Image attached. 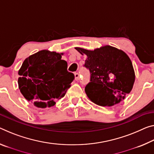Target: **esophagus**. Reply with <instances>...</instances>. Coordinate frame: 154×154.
Here are the masks:
<instances>
[{
	"mask_svg": "<svg viewBox=\"0 0 154 154\" xmlns=\"http://www.w3.org/2000/svg\"><path fill=\"white\" fill-rule=\"evenodd\" d=\"M74 75H75V79L76 80V81H77V80L79 79V73L75 72Z\"/></svg>",
	"mask_w": 154,
	"mask_h": 154,
	"instance_id": "1",
	"label": "esophagus"
}]
</instances>
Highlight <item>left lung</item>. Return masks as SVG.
Returning <instances> with one entry per match:
<instances>
[{
    "mask_svg": "<svg viewBox=\"0 0 154 154\" xmlns=\"http://www.w3.org/2000/svg\"><path fill=\"white\" fill-rule=\"evenodd\" d=\"M75 48L86 56L84 66L91 75L85 92L90 101L103 107L113 106L123 101L135 82V72L129 56L123 51L109 45L93 51Z\"/></svg>",
    "mask_w": 154,
    "mask_h": 154,
    "instance_id": "obj_1",
    "label": "left lung"
}]
</instances>
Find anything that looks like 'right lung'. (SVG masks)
Wrapping results in <instances>:
<instances>
[{"mask_svg":"<svg viewBox=\"0 0 154 154\" xmlns=\"http://www.w3.org/2000/svg\"><path fill=\"white\" fill-rule=\"evenodd\" d=\"M63 53L42 50L26 58L18 70L22 94L39 108H50L70 87L74 75L67 71Z\"/></svg>","mask_w":154,"mask_h":154,"instance_id":"right-lung-1","label":"right lung"}]
</instances>
